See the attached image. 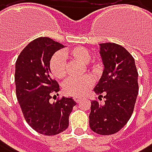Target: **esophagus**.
<instances>
[{"mask_svg": "<svg viewBox=\"0 0 152 152\" xmlns=\"http://www.w3.org/2000/svg\"><path fill=\"white\" fill-rule=\"evenodd\" d=\"M73 99H74V101L76 102H80V101H81V97H80V96H74L73 97Z\"/></svg>", "mask_w": 152, "mask_h": 152, "instance_id": "34e87169", "label": "esophagus"}]
</instances>
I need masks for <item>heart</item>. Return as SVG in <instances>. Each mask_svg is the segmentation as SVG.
I'll return each mask as SVG.
<instances>
[{
  "label": "heart",
  "instance_id": "b5f03b06",
  "mask_svg": "<svg viewBox=\"0 0 152 152\" xmlns=\"http://www.w3.org/2000/svg\"><path fill=\"white\" fill-rule=\"evenodd\" d=\"M64 55L69 56L73 60L80 61L84 64L88 63V67L93 72L99 70V65L97 63L89 64L91 60V52L84 47H73L65 50ZM61 52H57L51 56L49 62V69L50 73L55 78L62 80L67 75V63L65 57ZM93 79L91 76H84L82 78H71L67 80L63 85V91L68 95L81 96L89 91V90L93 85Z\"/></svg>",
  "mask_w": 152,
  "mask_h": 152
}]
</instances>
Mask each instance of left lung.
Here are the masks:
<instances>
[{
    "label": "left lung",
    "instance_id": "1",
    "mask_svg": "<svg viewBox=\"0 0 152 152\" xmlns=\"http://www.w3.org/2000/svg\"><path fill=\"white\" fill-rule=\"evenodd\" d=\"M100 54L104 69L94 91L104 102H91L89 123L94 132L110 135L121 130L132 117L139 92L138 72L134 58L119 44L101 43Z\"/></svg>",
    "mask_w": 152,
    "mask_h": 152
}]
</instances>
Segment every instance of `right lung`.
Listing matches in <instances>:
<instances>
[{"instance_id": "obj_1", "label": "right lung", "mask_w": 152, "mask_h": 152, "mask_svg": "<svg viewBox=\"0 0 152 152\" xmlns=\"http://www.w3.org/2000/svg\"><path fill=\"white\" fill-rule=\"evenodd\" d=\"M64 46L48 37L31 42L20 53L15 64L16 96L27 123L43 135H56L69 126V116L76 105L73 99L62 97L50 103L60 91L50 75L49 62Z\"/></svg>"}]
</instances>
